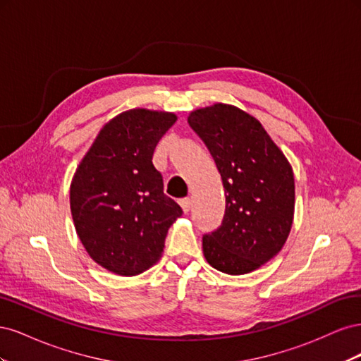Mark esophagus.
<instances>
[{
	"label": "esophagus",
	"instance_id": "obj_1",
	"mask_svg": "<svg viewBox=\"0 0 361 361\" xmlns=\"http://www.w3.org/2000/svg\"><path fill=\"white\" fill-rule=\"evenodd\" d=\"M179 204H180L182 211H183L185 214H188V212L191 211V206H192V203H191V200H190V199H182V200L179 202Z\"/></svg>",
	"mask_w": 361,
	"mask_h": 361
}]
</instances>
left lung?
<instances>
[{"label": "left lung", "mask_w": 361, "mask_h": 361, "mask_svg": "<svg viewBox=\"0 0 361 361\" xmlns=\"http://www.w3.org/2000/svg\"><path fill=\"white\" fill-rule=\"evenodd\" d=\"M188 123L209 149L226 191L223 224L203 236V255L224 274H248L277 256L290 233L292 167L259 120L235 105L199 108Z\"/></svg>", "instance_id": "1"}]
</instances>
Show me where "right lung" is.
<instances>
[{
  "label": "right lung",
  "instance_id": "obj_1",
  "mask_svg": "<svg viewBox=\"0 0 361 361\" xmlns=\"http://www.w3.org/2000/svg\"><path fill=\"white\" fill-rule=\"evenodd\" d=\"M178 120L134 108L105 123L71 182V212L89 256L106 271L133 277L161 259L180 206L164 194L152 164L161 137Z\"/></svg>",
  "mask_w": 361,
  "mask_h": 361
}]
</instances>
